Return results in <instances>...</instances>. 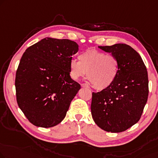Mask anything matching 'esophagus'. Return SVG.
I'll list each match as a JSON object with an SVG mask.
<instances>
[{
    "label": "esophagus",
    "instance_id": "obj_1",
    "mask_svg": "<svg viewBox=\"0 0 158 158\" xmlns=\"http://www.w3.org/2000/svg\"><path fill=\"white\" fill-rule=\"evenodd\" d=\"M81 87H89V85L86 84H81Z\"/></svg>",
    "mask_w": 158,
    "mask_h": 158
}]
</instances>
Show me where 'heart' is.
Here are the masks:
<instances>
[{
  "instance_id": "1",
  "label": "heart",
  "mask_w": 158,
  "mask_h": 158,
  "mask_svg": "<svg viewBox=\"0 0 158 158\" xmlns=\"http://www.w3.org/2000/svg\"><path fill=\"white\" fill-rule=\"evenodd\" d=\"M79 60L69 62L70 76L73 79L83 77L87 73L89 81L97 90L109 88L116 81L119 63L115 56L89 49L80 54Z\"/></svg>"
}]
</instances>
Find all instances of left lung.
<instances>
[{
  "mask_svg": "<svg viewBox=\"0 0 158 158\" xmlns=\"http://www.w3.org/2000/svg\"><path fill=\"white\" fill-rule=\"evenodd\" d=\"M98 48L116 56L119 70L109 88L93 92L91 115L103 130L120 133L138 123L143 114L149 92L147 69L139 54L128 44Z\"/></svg>",
  "mask_w": 158,
  "mask_h": 158,
  "instance_id": "left-lung-1",
  "label": "left lung"
}]
</instances>
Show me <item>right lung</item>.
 Listing matches in <instances>:
<instances>
[{"label": "right lung", "mask_w": 158, "mask_h": 158, "mask_svg": "<svg viewBox=\"0 0 158 158\" xmlns=\"http://www.w3.org/2000/svg\"><path fill=\"white\" fill-rule=\"evenodd\" d=\"M77 42L46 37L23 54L15 76L18 106L30 123L50 128L62 121L81 89L70 77L69 62Z\"/></svg>", "instance_id": "1"}]
</instances>
